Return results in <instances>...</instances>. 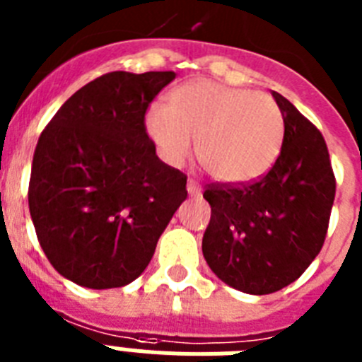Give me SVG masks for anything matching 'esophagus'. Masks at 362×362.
<instances>
[{
	"instance_id": "esophagus-1",
	"label": "esophagus",
	"mask_w": 362,
	"mask_h": 362,
	"mask_svg": "<svg viewBox=\"0 0 362 362\" xmlns=\"http://www.w3.org/2000/svg\"><path fill=\"white\" fill-rule=\"evenodd\" d=\"M187 190H188V196H194V197H199L201 196L199 183H197V181H194V179H188Z\"/></svg>"
}]
</instances>
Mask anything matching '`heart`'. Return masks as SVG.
<instances>
[{"label":"heart","mask_w":362,"mask_h":362,"mask_svg":"<svg viewBox=\"0 0 362 362\" xmlns=\"http://www.w3.org/2000/svg\"><path fill=\"white\" fill-rule=\"evenodd\" d=\"M145 127L163 161L183 165L194 152L214 179L245 185L263 177L279 158L284 119L274 98L194 79L170 92L168 107L153 103Z\"/></svg>","instance_id":"heart-1"}]
</instances>
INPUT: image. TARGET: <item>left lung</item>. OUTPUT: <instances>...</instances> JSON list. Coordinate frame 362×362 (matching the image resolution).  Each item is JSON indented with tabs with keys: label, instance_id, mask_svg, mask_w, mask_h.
I'll return each mask as SVG.
<instances>
[{
	"label": "left lung",
	"instance_id": "left-lung-1",
	"mask_svg": "<svg viewBox=\"0 0 362 362\" xmlns=\"http://www.w3.org/2000/svg\"><path fill=\"white\" fill-rule=\"evenodd\" d=\"M284 119L279 158L250 185H212L203 255L223 283L252 296L277 292L321 252L335 197L325 137L288 99L272 92Z\"/></svg>",
	"mask_w": 362,
	"mask_h": 362
}]
</instances>
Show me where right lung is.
I'll list each match as a JSON object with an SVG mask.
<instances>
[{
    "label": "right lung",
    "mask_w": 362,
    "mask_h": 362,
    "mask_svg": "<svg viewBox=\"0 0 362 362\" xmlns=\"http://www.w3.org/2000/svg\"><path fill=\"white\" fill-rule=\"evenodd\" d=\"M174 78L105 74L70 95L41 132L28 209L50 264L79 286L137 279L187 199V175L156 156L145 129L146 108Z\"/></svg>",
    "instance_id": "add662e5"
}]
</instances>
